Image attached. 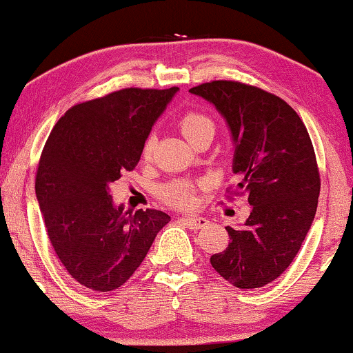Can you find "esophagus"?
<instances>
[{
    "mask_svg": "<svg viewBox=\"0 0 353 353\" xmlns=\"http://www.w3.org/2000/svg\"><path fill=\"white\" fill-rule=\"evenodd\" d=\"M180 221H183L191 230H201L209 223V220L204 219V216H181Z\"/></svg>",
    "mask_w": 353,
    "mask_h": 353,
    "instance_id": "esophagus-1",
    "label": "esophagus"
}]
</instances>
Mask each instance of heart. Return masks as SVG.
Wrapping results in <instances>:
<instances>
[{"label":"heart","instance_id":"heart-1","mask_svg":"<svg viewBox=\"0 0 353 353\" xmlns=\"http://www.w3.org/2000/svg\"><path fill=\"white\" fill-rule=\"evenodd\" d=\"M180 128L183 134H185L186 139L190 143L196 141L201 134L204 133H214L215 132V123L209 115L197 112V110H191V112H186L180 119ZM154 149V138H148L146 143H144L143 156L149 157L152 154ZM163 199L170 204L176 207H186L190 205L192 199H194V190H192V185L188 181H175L172 185H168L165 190H163Z\"/></svg>","mask_w":353,"mask_h":353}]
</instances>
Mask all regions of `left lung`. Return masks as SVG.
<instances>
[{"label":"left lung","instance_id":"1","mask_svg":"<svg viewBox=\"0 0 353 353\" xmlns=\"http://www.w3.org/2000/svg\"><path fill=\"white\" fill-rule=\"evenodd\" d=\"M190 93L225 119L236 192L252 205L244 223L226 228L228 248L210 263L236 288H262L291 265L315 219L320 173L310 137L291 105L255 86L219 80Z\"/></svg>","mask_w":353,"mask_h":353}]
</instances>
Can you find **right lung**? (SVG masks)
I'll use <instances>...</instances> for the list:
<instances>
[{"mask_svg": "<svg viewBox=\"0 0 353 353\" xmlns=\"http://www.w3.org/2000/svg\"><path fill=\"white\" fill-rule=\"evenodd\" d=\"M176 91L127 88L77 104L43 148L35 191L48 236L70 276L88 289L122 286L170 221L161 210H125L110 185L137 167Z\"/></svg>", "mask_w": 353, "mask_h": 353, "instance_id": "1", "label": "right lung"}]
</instances>
